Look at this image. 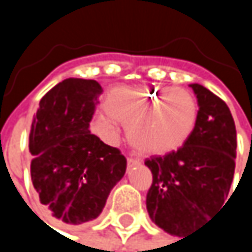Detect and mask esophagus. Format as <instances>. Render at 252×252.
Wrapping results in <instances>:
<instances>
[{"mask_svg": "<svg viewBox=\"0 0 252 252\" xmlns=\"http://www.w3.org/2000/svg\"><path fill=\"white\" fill-rule=\"evenodd\" d=\"M138 163H140V162H138L135 158H131V156H128V158H126V165H128V169H129V168H132V166H137Z\"/></svg>", "mask_w": 252, "mask_h": 252, "instance_id": "obj_1", "label": "esophagus"}]
</instances>
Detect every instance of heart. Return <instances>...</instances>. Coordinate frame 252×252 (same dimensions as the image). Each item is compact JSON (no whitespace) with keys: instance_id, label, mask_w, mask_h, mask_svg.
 <instances>
[{"instance_id":"heart-1","label":"heart","mask_w":252,"mask_h":252,"mask_svg":"<svg viewBox=\"0 0 252 252\" xmlns=\"http://www.w3.org/2000/svg\"><path fill=\"white\" fill-rule=\"evenodd\" d=\"M105 114L94 117L92 128L106 141L118 138V124L126 126L129 144L143 155H168L192 135L200 106L185 89L118 86L103 100Z\"/></svg>"}]
</instances>
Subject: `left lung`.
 <instances>
[{"instance_id": "8db88e82", "label": "left lung", "mask_w": 252, "mask_h": 252, "mask_svg": "<svg viewBox=\"0 0 252 252\" xmlns=\"http://www.w3.org/2000/svg\"><path fill=\"white\" fill-rule=\"evenodd\" d=\"M189 87L200 106L192 135L176 152L144 162L153 175L146 198L149 216L176 236L223 206L236 158V129L227 105L201 84Z\"/></svg>"}]
</instances>
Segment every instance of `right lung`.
Instances as JSON below:
<instances>
[{
	"label": "right lung",
	"mask_w": 252,
	"mask_h": 252,
	"mask_svg": "<svg viewBox=\"0 0 252 252\" xmlns=\"http://www.w3.org/2000/svg\"><path fill=\"white\" fill-rule=\"evenodd\" d=\"M100 93L96 80L67 78L40 99L32 121L33 187L51 218L68 225L96 219L126 174L124 155L89 129Z\"/></svg>",
	"instance_id": "1"
}]
</instances>
